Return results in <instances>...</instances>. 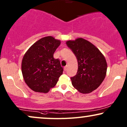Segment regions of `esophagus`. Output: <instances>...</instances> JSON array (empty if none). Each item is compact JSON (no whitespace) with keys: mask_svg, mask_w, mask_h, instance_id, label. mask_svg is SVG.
Instances as JSON below:
<instances>
[{"mask_svg":"<svg viewBox=\"0 0 127 127\" xmlns=\"http://www.w3.org/2000/svg\"><path fill=\"white\" fill-rule=\"evenodd\" d=\"M67 67H68V65H65V66L64 67V71H66V70H67Z\"/></svg>","mask_w":127,"mask_h":127,"instance_id":"1","label":"esophagus"}]
</instances>
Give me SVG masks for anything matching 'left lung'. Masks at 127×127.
I'll return each instance as SVG.
<instances>
[{"label":"left lung","mask_w":127,"mask_h":127,"mask_svg":"<svg viewBox=\"0 0 127 127\" xmlns=\"http://www.w3.org/2000/svg\"><path fill=\"white\" fill-rule=\"evenodd\" d=\"M78 62L76 75L71 77L72 85L80 93L86 94L95 90L105 77L107 64L100 51L83 38L66 42Z\"/></svg>","instance_id":"obj_1"}]
</instances>
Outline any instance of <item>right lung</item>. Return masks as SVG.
<instances>
[{
    "label": "right lung",
    "mask_w": 127,
    "mask_h": 127,
    "mask_svg": "<svg viewBox=\"0 0 127 127\" xmlns=\"http://www.w3.org/2000/svg\"><path fill=\"white\" fill-rule=\"evenodd\" d=\"M60 43L52 36L44 37L32 45L24 55L22 74L32 90L47 93L57 84L63 68L53 54Z\"/></svg>",
    "instance_id": "1"
}]
</instances>
